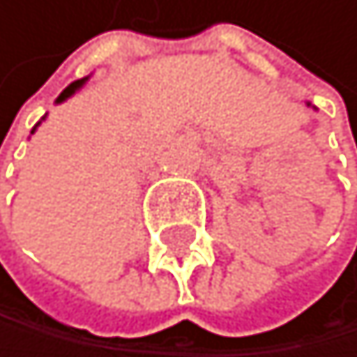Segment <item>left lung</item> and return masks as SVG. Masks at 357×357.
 <instances>
[{"label":"left lung","instance_id":"1","mask_svg":"<svg viewBox=\"0 0 357 357\" xmlns=\"http://www.w3.org/2000/svg\"><path fill=\"white\" fill-rule=\"evenodd\" d=\"M308 107H311V102H308Z\"/></svg>","mask_w":357,"mask_h":357}]
</instances>
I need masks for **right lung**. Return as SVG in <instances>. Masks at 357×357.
I'll list each match as a JSON object with an SVG mask.
<instances>
[{
	"mask_svg": "<svg viewBox=\"0 0 357 357\" xmlns=\"http://www.w3.org/2000/svg\"><path fill=\"white\" fill-rule=\"evenodd\" d=\"M86 80H89V75H86V77H82V80H75V82H71V84H69V86H66V89H64V91L60 93V96H57V100H55V105H60V102H64V100H69V98H71V96H73L75 91H80V89H82V86L86 84ZM44 118H46V116H44ZM44 118H42V120H44ZM42 120H40V123H42ZM40 123H38V125H35V127H33V132H31V134H35V129H38V127H40Z\"/></svg>",
	"mask_w": 357,
	"mask_h": 357,
	"instance_id": "add662e5",
	"label": "right lung"
}]
</instances>
